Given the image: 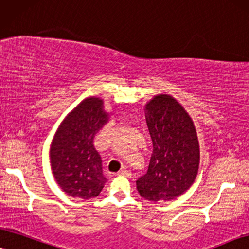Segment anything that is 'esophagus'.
I'll return each mask as SVG.
<instances>
[{
    "mask_svg": "<svg viewBox=\"0 0 249 249\" xmlns=\"http://www.w3.org/2000/svg\"><path fill=\"white\" fill-rule=\"evenodd\" d=\"M117 175H119V176H130L131 174H130V171H128V170L124 168V169L119 170V171L117 172Z\"/></svg>",
    "mask_w": 249,
    "mask_h": 249,
    "instance_id": "esophagus-1",
    "label": "esophagus"
}]
</instances>
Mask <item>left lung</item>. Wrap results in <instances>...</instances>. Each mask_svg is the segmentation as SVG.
<instances>
[{
    "instance_id": "obj_1",
    "label": "left lung",
    "mask_w": 249,
    "mask_h": 249,
    "mask_svg": "<svg viewBox=\"0 0 249 249\" xmlns=\"http://www.w3.org/2000/svg\"><path fill=\"white\" fill-rule=\"evenodd\" d=\"M146 111L153 153L147 172L137 180V190L154 202L174 200L191 187L197 175L196 131L184 108L166 94L150 100Z\"/></svg>"
}]
</instances>
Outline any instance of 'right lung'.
<instances>
[{
    "label": "right lung",
    "instance_id": "1",
    "mask_svg": "<svg viewBox=\"0 0 249 249\" xmlns=\"http://www.w3.org/2000/svg\"><path fill=\"white\" fill-rule=\"evenodd\" d=\"M108 118L102 100L88 97L68 115L53 140V174L62 190L72 197L92 199L105 186L101 157L93 141Z\"/></svg>",
    "mask_w": 249,
    "mask_h": 249
}]
</instances>
